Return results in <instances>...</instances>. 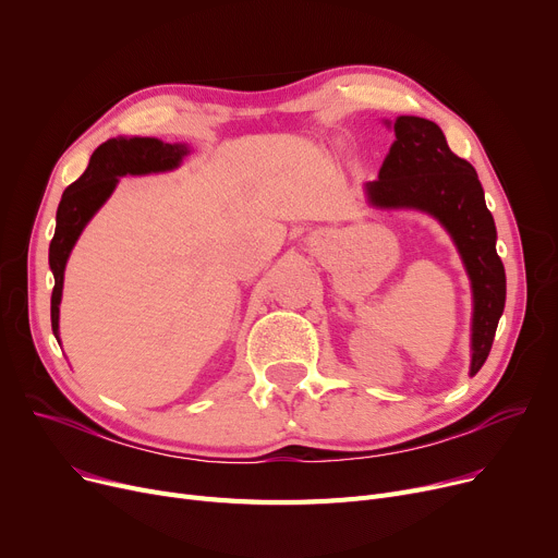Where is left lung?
I'll list each match as a JSON object with an SVG mask.
<instances>
[{"label":"left lung","mask_w":558,"mask_h":558,"mask_svg":"<svg viewBox=\"0 0 558 558\" xmlns=\"http://www.w3.org/2000/svg\"><path fill=\"white\" fill-rule=\"evenodd\" d=\"M393 133L396 142L377 179L364 185L366 201L377 210L425 213L448 230L473 291V377L490 353L507 301L505 264L495 251V221L475 167L450 151L441 129L423 117L400 114Z\"/></svg>","instance_id":"obj_1"}]
</instances>
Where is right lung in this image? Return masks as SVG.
Instances as JSON below:
<instances>
[{"label":"right lung","instance_id":"obj_1","mask_svg":"<svg viewBox=\"0 0 558 558\" xmlns=\"http://www.w3.org/2000/svg\"><path fill=\"white\" fill-rule=\"evenodd\" d=\"M190 154L187 144H169L158 137H112L90 156L87 169L65 192L56 213V232L49 244V269L53 274L51 291V330L58 339L63 280L70 253L101 205L110 198L122 175L162 173L181 167ZM61 341V339H58Z\"/></svg>","mask_w":558,"mask_h":558}]
</instances>
